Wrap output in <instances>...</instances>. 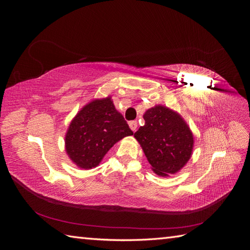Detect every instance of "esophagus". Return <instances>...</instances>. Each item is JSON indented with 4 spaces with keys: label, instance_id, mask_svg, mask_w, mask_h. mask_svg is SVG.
<instances>
[{
    "label": "esophagus",
    "instance_id": "34e87169",
    "mask_svg": "<svg viewBox=\"0 0 250 250\" xmlns=\"http://www.w3.org/2000/svg\"><path fill=\"white\" fill-rule=\"evenodd\" d=\"M129 127H130V129L133 132L137 130V128H138V122H137V121H131V122H129Z\"/></svg>",
    "mask_w": 250,
    "mask_h": 250
}]
</instances>
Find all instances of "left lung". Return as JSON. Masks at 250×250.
Listing matches in <instances>:
<instances>
[{
  "instance_id": "8db88e82",
  "label": "left lung",
  "mask_w": 250,
  "mask_h": 250,
  "mask_svg": "<svg viewBox=\"0 0 250 250\" xmlns=\"http://www.w3.org/2000/svg\"><path fill=\"white\" fill-rule=\"evenodd\" d=\"M145 125L134 133L152 171L167 177L183 169L193 153L194 137L184 118L164 105H155L143 116Z\"/></svg>"
}]
</instances>
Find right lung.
Wrapping results in <instances>:
<instances>
[{
  "mask_svg": "<svg viewBox=\"0 0 250 250\" xmlns=\"http://www.w3.org/2000/svg\"><path fill=\"white\" fill-rule=\"evenodd\" d=\"M132 134L110 96L94 99L71 121L64 138L65 152L78 168L89 170L101 163L116 143Z\"/></svg>",
  "mask_w": 250,
  "mask_h": 250,
  "instance_id": "1",
  "label": "right lung"
}]
</instances>
